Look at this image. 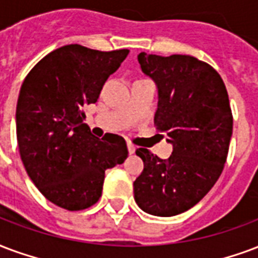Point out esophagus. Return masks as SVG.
Wrapping results in <instances>:
<instances>
[{
    "label": "esophagus",
    "mask_w": 258,
    "mask_h": 258,
    "mask_svg": "<svg viewBox=\"0 0 258 258\" xmlns=\"http://www.w3.org/2000/svg\"><path fill=\"white\" fill-rule=\"evenodd\" d=\"M127 148H128V153L130 154H134L135 153V146L133 144H127Z\"/></svg>",
    "instance_id": "1"
}]
</instances>
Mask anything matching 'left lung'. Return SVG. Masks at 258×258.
<instances>
[{
    "label": "left lung",
    "mask_w": 258,
    "mask_h": 258,
    "mask_svg": "<svg viewBox=\"0 0 258 258\" xmlns=\"http://www.w3.org/2000/svg\"><path fill=\"white\" fill-rule=\"evenodd\" d=\"M138 61L157 85L154 124L173 150L163 160L137 149L144 171L134 198L146 213L175 216L201 201L223 172L232 135L230 100L217 71L196 57L142 51Z\"/></svg>",
    "instance_id": "left-lung-1"
}]
</instances>
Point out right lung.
Returning a JSON list of instances; mask_svg holds the SVG:
<instances>
[{
  "label": "right lung",
  "mask_w": 258,
  "mask_h": 258,
  "mask_svg": "<svg viewBox=\"0 0 258 258\" xmlns=\"http://www.w3.org/2000/svg\"><path fill=\"white\" fill-rule=\"evenodd\" d=\"M67 45L42 58L23 82L16 106V135L28 176L46 200L83 211L102 194L105 171L128 156L123 137L102 139L83 123L106 79L128 54Z\"/></svg>",
  "instance_id": "obj_1"
}]
</instances>
